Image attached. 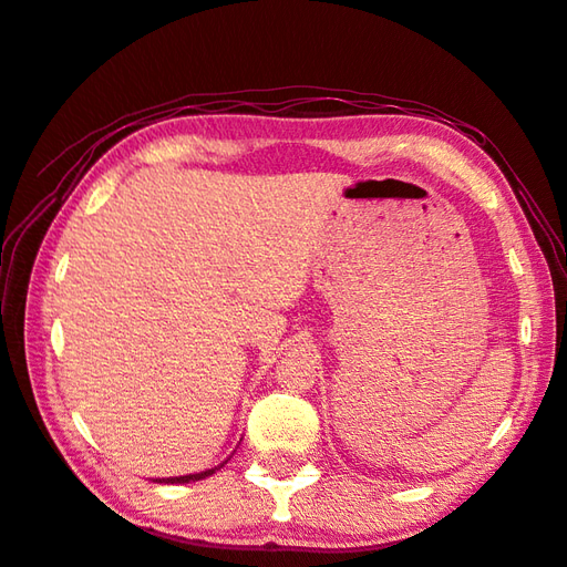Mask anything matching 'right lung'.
<instances>
[{"mask_svg":"<svg viewBox=\"0 0 567 567\" xmlns=\"http://www.w3.org/2000/svg\"><path fill=\"white\" fill-rule=\"evenodd\" d=\"M224 464L215 466V468H207V472H199V474H187V476H169V478H155L157 484H189V482H202V478L212 476L215 472H219Z\"/></svg>","mask_w":567,"mask_h":567,"instance_id":"1","label":"right lung"}]
</instances>
